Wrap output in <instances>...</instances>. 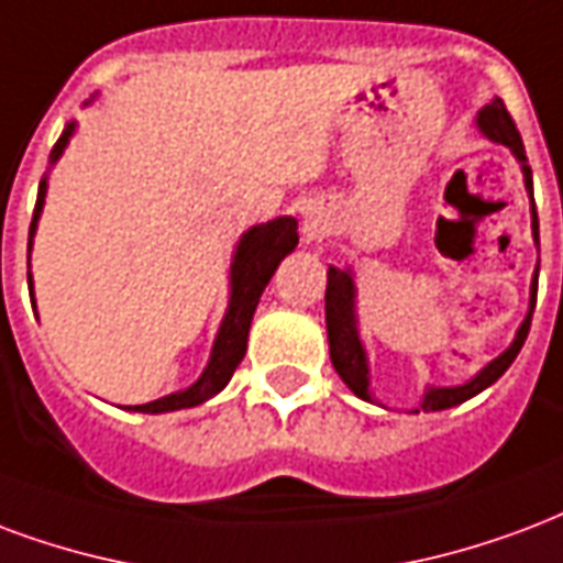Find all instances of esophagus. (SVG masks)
<instances>
[{"label": "esophagus", "instance_id": "1", "mask_svg": "<svg viewBox=\"0 0 563 563\" xmlns=\"http://www.w3.org/2000/svg\"><path fill=\"white\" fill-rule=\"evenodd\" d=\"M303 229H307V235L319 232V229H322V214H319V211H310V214H307V220H303Z\"/></svg>", "mask_w": 563, "mask_h": 563}]
</instances>
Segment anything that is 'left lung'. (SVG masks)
Instances as JSON below:
<instances>
[{
  "mask_svg": "<svg viewBox=\"0 0 563 563\" xmlns=\"http://www.w3.org/2000/svg\"><path fill=\"white\" fill-rule=\"evenodd\" d=\"M477 131L493 140V143L507 145L514 157L522 166V178H526V190L528 199H531V235H534V244L540 247V223H537V208H534V181H531V166H528L526 157V145H522V136L516 131L514 119L510 112L504 107L501 98H493L486 103L481 112H477ZM537 271L534 268V280H531V301H528V313L516 331L514 343L504 349L501 355L493 357L489 364L483 366L477 376H472L468 382L451 387H439L430 385L423 390V399L415 411H441V409H453L460 406L465 399H472L474 394H481L486 387L498 382V378L507 373V366L514 364L519 349L526 343L528 328H531V316H534V303H537ZM324 324H328V345H331V364L340 373L349 390L355 397L373 402V390H369V357H366V349L361 343V331H357V289H355V274L352 268H328V289H324Z\"/></svg>",
  "mask_w": 563,
  "mask_h": 563,
  "instance_id": "obj_1",
  "label": "left lung"
}]
</instances>
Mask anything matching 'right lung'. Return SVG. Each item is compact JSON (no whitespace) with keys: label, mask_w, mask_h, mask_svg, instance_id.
Masks as SVG:
<instances>
[{"label":"right lung","mask_w":563,"mask_h":563,"mask_svg":"<svg viewBox=\"0 0 563 563\" xmlns=\"http://www.w3.org/2000/svg\"><path fill=\"white\" fill-rule=\"evenodd\" d=\"M77 131V122L65 124L59 143L49 152V166L59 161L65 148H68L70 136ZM44 199H47V176L37 185V202L35 214H32V227H29V253H32V239H35L37 220L44 211ZM298 247V220L295 218H274L260 227H250L235 244L232 253V265H229V303L223 322L218 328L214 345H211V357H208L202 376L185 390L166 394V397L145 402V406H128L131 411H143V415H164V411L194 409L199 402H206L214 394H220L229 385V378L241 364V357L247 352V334L256 303H260L265 286L274 277V271L292 250ZM29 295L35 298L32 289V274H29Z\"/></svg>","instance_id":"1"}]
</instances>
